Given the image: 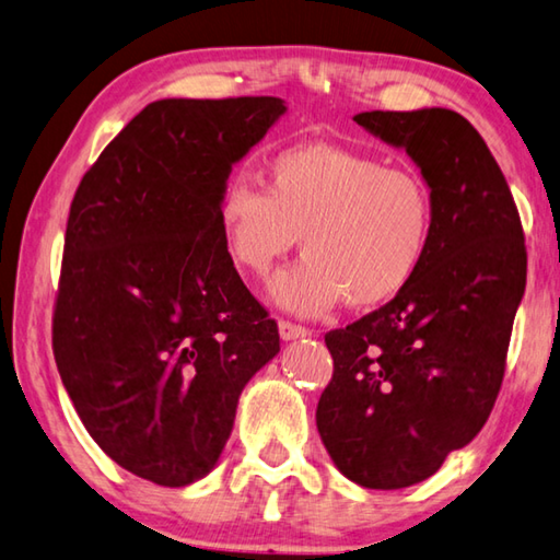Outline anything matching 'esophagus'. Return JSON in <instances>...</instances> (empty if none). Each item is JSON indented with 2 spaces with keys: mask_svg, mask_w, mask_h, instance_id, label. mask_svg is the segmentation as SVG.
<instances>
[{
  "mask_svg": "<svg viewBox=\"0 0 560 560\" xmlns=\"http://www.w3.org/2000/svg\"><path fill=\"white\" fill-rule=\"evenodd\" d=\"M279 335H281L283 342H289V340L306 338V335H311V330L301 328V325H293V323H289V320H279Z\"/></svg>",
  "mask_w": 560,
  "mask_h": 560,
  "instance_id": "1",
  "label": "esophagus"
}]
</instances>
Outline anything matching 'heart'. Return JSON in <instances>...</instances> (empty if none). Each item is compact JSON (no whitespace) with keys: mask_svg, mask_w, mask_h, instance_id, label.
<instances>
[{"mask_svg":"<svg viewBox=\"0 0 560 560\" xmlns=\"http://www.w3.org/2000/svg\"><path fill=\"white\" fill-rule=\"evenodd\" d=\"M222 242L237 269L267 277L299 242L296 267L271 281V301L320 315L348 299L374 308L409 287L435 230L425 180L332 144H301L269 161L267 188L232 180L218 202Z\"/></svg>","mask_w":560,"mask_h":560,"instance_id":"heart-1","label":"heart"}]
</instances>
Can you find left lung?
<instances>
[{
	"instance_id": "obj_1",
	"label": "left lung",
	"mask_w": 560,
	"mask_h": 560,
	"mask_svg": "<svg viewBox=\"0 0 560 560\" xmlns=\"http://www.w3.org/2000/svg\"><path fill=\"white\" fill-rule=\"evenodd\" d=\"M352 119L421 168L435 230L399 296L325 335L335 370L315 423L348 480L401 490L465 448L490 416L526 287V247L510 186L463 115L423 107Z\"/></svg>"
}]
</instances>
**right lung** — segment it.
<instances>
[{
	"label": "right lung",
	"instance_id": "obj_1",
	"mask_svg": "<svg viewBox=\"0 0 560 560\" xmlns=\"http://www.w3.org/2000/svg\"><path fill=\"white\" fill-rule=\"evenodd\" d=\"M279 97L147 105L80 180L54 354L93 441L131 475L186 487L218 465L279 330L232 264L218 202Z\"/></svg>",
	"mask_w": 560,
	"mask_h": 560
}]
</instances>
